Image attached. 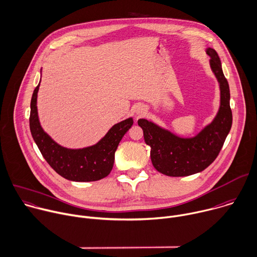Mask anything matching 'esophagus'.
I'll return each mask as SVG.
<instances>
[{"label": "esophagus", "instance_id": "obj_1", "mask_svg": "<svg viewBox=\"0 0 257 257\" xmlns=\"http://www.w3.org/2000/svg\"><path fill=\"white\" fill-rule=\"evenodd\" d=\"M146 112H147V108L145 106H143V105H140V106H138L136 108L137 115H144Z\"/></svg>", "mask_w": 257, "mask_h": 257}]
</instances>
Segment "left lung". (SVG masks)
I'll return each instance as SVG.
<instances>
[{
    "label": "left lung",
    "mask_w": 257,
    "mask_h": 257,
    "mask_svg": "<svg viewBox=\"0 0 257 257\" xmlns=\"http://www.w3.org/2000/svg\"><path fill=\"white\" fill-rule=\"evenodd\" d=\"M210 67L220 88V106L213 120L193 137H181L159 124L140 118L144 139L151 147L153 166L160 173L173 176H188L206 169L218 157L232 126L230 89L222 70L217 51L206 48Z\"/></svg>",
    "instance_id": "left-lung-1"
}]
</instances>
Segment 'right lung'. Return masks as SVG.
Returning a JSON list of instances; mask_svg holds the SVG:
<instances>
[{"instance_id": "right-lung-1", "label": "right lung", "mask_w": 257, "mask_h": 257, "mask_svg": "<svg viewBox=\"0 0 257 257\" xmlns=\"http://www.w3.org/2000/svg\"><path fill=\"white\" fill-rule=\"evenodd\" d=\"M34 89L30 103V132L43 158L58 174L76 182L96 181L106 177L112 170L114 154L124 134L134 123L128 117L112 127L96 144L79 149L61 146L42 128L37 111V93Z\"/></svg>"}]
</instances>
